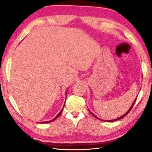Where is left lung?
I'll return each instance as SVG.
<instances>
[{
	"mask_svg": "<svg viewBox=\"0 0 152 152\" xmlns=\"http://www.w3.org/2000/svg\"><path fill=\"white\" fill-rule=\"evenodd\" d=\"M136 99H137V98H136V99H135V101H134V102H133V103L132 104V107H130V109H129L128 110H127V113H125V114L124 115H122V116L121 117H119V118H117V119H113V120H101V119H99V118H98L96 116H95V115L93 114V113H91V111H90V110H89V112L90 113H91V114L92 115H93V116L95 117V118H96V119H99V120H101V121H107V122H110V121H117V120H119V119H122V118H123V117H125L126 116V115H127V114H128V113H129L130 112V110H131V109H132V107H133V105H134V104H135V101H136Z\"/></svg>",
	"mask_w": 152,
	"mask_h": 152,
	"instance_id": "1",
	"label": "left lung"
}]
</instances>
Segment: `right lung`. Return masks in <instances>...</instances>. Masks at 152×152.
<instances>
[{
    "label": "right lung",
    "instance_id": "obj_1",
    "mask_svg": "<svg viewBox=\"0 0 152 152\" xmlns=\"http://www.w3.org/2000/svg\"><path fill=\"white\" fill-rule=\"evenodd\" d=\"M67 91H68V90H67L66 91V94H67ZM65 105V104H64ZM64 107H63V108H62V109H61V110H60V112L58 113V114L57 115V116H56L54 119H53L52 120H51V121H43V122H40V123H50V122H52V121H53L54 120H56V119H57V118L60 116V115L61 114V113H62V111H63V109H64Z\"/></svg>",
    "mask_w": 152,
    "mask_h": 152
}]
</instances>
